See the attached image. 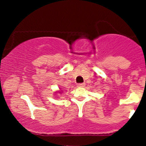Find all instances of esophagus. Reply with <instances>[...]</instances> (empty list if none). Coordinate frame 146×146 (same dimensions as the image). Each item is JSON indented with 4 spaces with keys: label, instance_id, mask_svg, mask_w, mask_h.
I'll list each match as a JSON object with an SVG mask.
<instances>
[{
    "label": "esophagus",
    "instance_id": "34e87169",
    "mask_svg": "<svg viewBox=\"0 0 146 146\" xmlns=\"http://www.w3.org/2000/svg\"><path fill=\"white\" fill-rule=\"evenodd\" d=\"M85 85V83H79V84H78L77 86L79 87V88H82V87H84Z\"/></svg>",
    "mask_w": 146,
    "mask_h": 146
}]
</instances>
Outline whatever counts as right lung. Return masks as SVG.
<instances>
[{
    "mask_svg": "<svg viewBox=\"0 0 146 146\" xmlns=\"http://www.w3.org/2000/svg\"><path fill=\"white\" fill-rule=\"evenodd\" d=\"M62 92H63V90H58V91H56V92H54V93H55V95H56V96H57L56 94H58V93H60V94H61V93H62Z\"/></svg>",
    "mask_w": 146,
    "mask_h": 146,
    "instance_id": "add662e5",
    "label": "right lung"
}]
</instances>
